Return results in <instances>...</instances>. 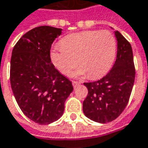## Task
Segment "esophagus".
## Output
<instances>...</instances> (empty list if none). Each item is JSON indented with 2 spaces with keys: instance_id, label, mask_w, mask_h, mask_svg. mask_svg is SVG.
Returning <instances> with one entry per match:
<instances>
[{
  "instance_id": "34e87169",
  "label": "esophagus",
  "mask_w": 148,
  "mask_h": 148,
  "mask_svg": "<svg viewBox=\"0 0 148 148\" xmlns=\"http://www.w3.org/2000/svg\"><path fill=\"white\" fill-rule=\"evenodd\" d=\"M80 85V83L78 82V81H72V86L74 88H76V86H78Z\"/></svg>"
}]
</instances>
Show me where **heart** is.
I'll return each mask as SVG.
<instances>
[{"label": "heart", "instance_id": "heart-1", "mask_svg": "<svg viewBox=\"0 0 148 148\" xmlns=\"http://www.w3.org/2000/svg\"><path fill=\"white\" fill-rule=\"evenodd\" d=\"M117 42L108 31H85L66 36L62 43L53 45L50 58L59 72L67 75L78 64L72 76L98 79L104 76L113 64Z\"/></svg>", "mask_w": 148, "mask_h": 148}]
</instances>
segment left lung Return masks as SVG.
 Wrapping results in <instances>:
<instances>
[{
  "instance_id": "obj_1",
  "label": "left lung",
  "mask_w": 148,
  "mask_h": 148,
  "mask_svg": "<svg viewBox=\"0 0 148 148\" xmlns=\"http://www.w3.org/2000/svg\"><path fill=\"white\" fill-rule=\"evenodd\" d=\"M115 35L117 53L112 68L99 81L84 83L88 95L83 102V112L96 122H111L122 113L134 83L135 67L131 45L118 31Z\"/></svg>"
}]
</instances>
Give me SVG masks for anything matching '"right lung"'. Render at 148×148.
Segmentation results:
<instances>
[{
    "mask_svg": "<svg viewBox=\"0 0 148 148\" xmlns=\"http://www.w3.org/2000/svg\"><path fill=\"white\" fill-rule=\"evenodd\" d=\"M61 28L35 27L23 35L13 49L10 84L14 98L27 117L40 125L58 121L73 90L71 81L54 67L50 58L53 40Z\"/></svg>",
    "mask_w": 148,
    "mask_h": 148,
    "instance_id": "right-lung-1",
    "label": "right lung"
}]
</instances>
